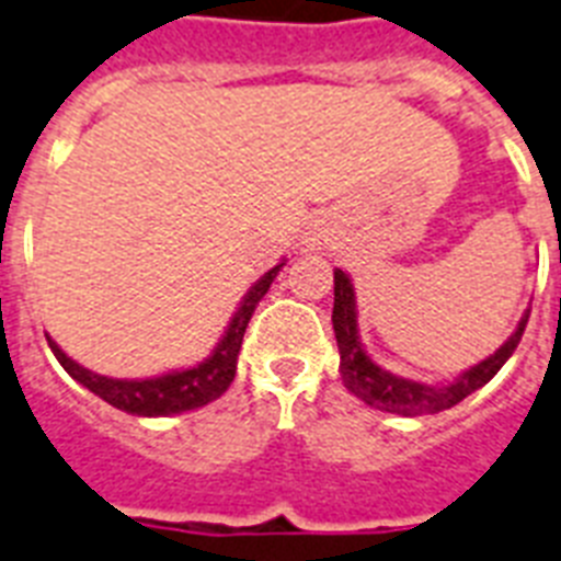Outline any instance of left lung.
<instances>
[{"instance_id":"obj_1","label":"left lung","mask_w":561,"mask_h":561,"mask_svg":"<svg viewBox=\"0 0 561 561\" xmlns=\"http://www.w3.org/2000/svg\"><path fill=\"white\" fill-rule=\"evenodd\" d=\"M335 301H333V330L335 342H339V356H342V379L344 385L356 393L358 400H365L367 405L388 411V414L402 416H420V414H437L446 408L458 405L469 393L490 382L492 376L499 374L504 362L515 353L518 342H522L524 327L530 318V309L524 312V318L515 327V333L507 342L501 344L499 351L490 358H483L481 365L469 367L449 385H423L393 376L388 370L376 365L374 358L367 356L362 342H358L356 327V293H353L351 277L344 275L342 268H335Z\"/></svg>"}]
</instances>
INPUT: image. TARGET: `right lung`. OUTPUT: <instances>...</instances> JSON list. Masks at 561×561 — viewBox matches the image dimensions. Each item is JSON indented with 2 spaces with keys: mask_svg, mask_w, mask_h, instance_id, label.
<instances>
[{
  "mask_svg": "<svg viewBox=\"0 0 561 561\" xmlns=\"http://www.w3.org/2000/svg\"><path fill=\"white\" fill-rule=\"evenodd\" d=\"M280 268H284V263H277L275 268H268L266 275L260 277L243 298L234 318H231V324H228L222 342L217 344V351L196 367H187V370H173V374L153 376V379H110V376L92 374L87 367H80L51 339H48V347H51V353L66 367V374L71 379H78L83 388H89L103 402H110V405L121 408L127 414L168 416L194 411V408H203L217 400V397H222L228 391V385L234 382L237 353H240V344H243L245 327H249L254 307L268 293V286H272Z\"/></svg>",
  "mask_w": 561,
  "mask_h": 561,
  "instance_id": "obj_1",
  "label": "right lung"
}]
</instances>
